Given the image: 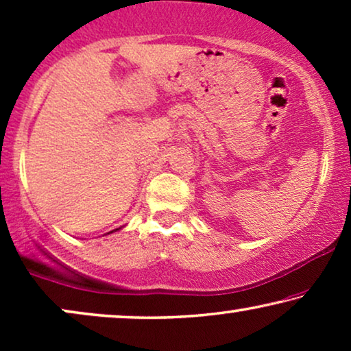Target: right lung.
Returning <instances> with one entry per match:
<instances>
[{
	"instance_id": "right-lung-1",
	"label": "right lung",
	"mask_w": 351,
	"mask_h": 351,
	"mask_svg": "<svg viewBox=\"0 0 351 351\" xmlns=\"http://www.w3.org/2000/svg\"><path fill=\"white\" fill-rule=\"evenodd\" d=\"M118 230H121V228H117V230H112V232H108L107 234H110V233H114V232H118Z\"/></svg>"
}]
</instances>
